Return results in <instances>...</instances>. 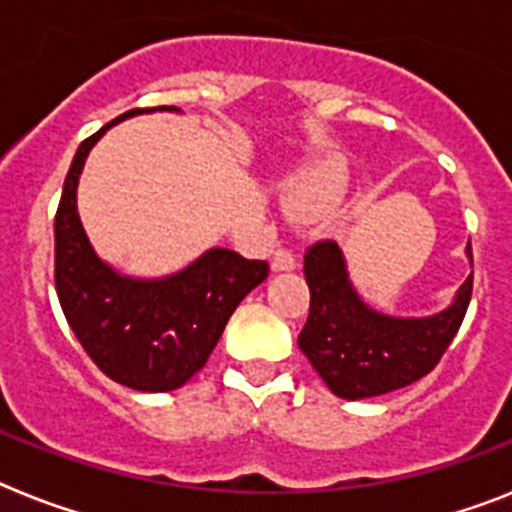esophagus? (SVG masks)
Instances as JSON below:
<instances>
[{"label": "esophagus", "instance_id": "esophagus-1", "mask_svg": "<svg viewBox=\"0 0 512 512\" xmlns=\"http://www.w3.org/2000/svg\"><path fill=\"white\" fill-rule=\"evenodd\" d=\"M295 266V253L287 251V248H279V251H274V256H271V271H292Z\"/></svg>", "mask_w": 512, "mask_h": 512}]
</instances>
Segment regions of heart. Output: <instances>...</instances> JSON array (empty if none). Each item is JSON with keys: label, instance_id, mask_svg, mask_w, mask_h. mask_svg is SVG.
Masks as SVG:
<instances>
[{"label": "heart", "instance_id": "obj_1", "mask_svg": "<svg viewBox=\"0 0 512 512\" xmlns=\"http://www.w3.org/2000/svg\"><path fill=\"white\" fill-rule=\"evenodd\" d=\"M351 187V166L341 153H325L300 166L282 184V205L295 217H323L336 210Z\"/></svg>", "mask_w": 512, "mask_h": 512}]
</instances>
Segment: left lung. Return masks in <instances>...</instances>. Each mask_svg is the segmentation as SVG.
<instances>
[{
  "label": "left lung",
  "mask_w": 512,
  "mask_h": 512,
  "mask_svg": "<svg viewBox=\"0 0 512 512\" xmlns=\"http://www.w3.org/2000/svg\"><path fill=\"white\" fill-rule=\"evenodd\" d=\"M467 259L472 246L467 243ZM310 315L300 351L343 400H364L418 382L441 361L472 300V274L449 307L423 318H397L366 305L348 277L336 241H320L305 253Z\"/></svg>",
  "instance_id": "1"
}]
</instances>
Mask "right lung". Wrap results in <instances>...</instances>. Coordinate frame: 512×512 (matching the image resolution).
I'll list each match as a JSON object with an SVG mask.
<instances>
[{
  "label": "right lung",
  "mask_w": 512,
  "mask_h": 512,
  "mask_svg": "<svg viewBox=\"0 0 512 512\" xmlns=\"http://www.w3.org/2000/svg\"><path fill=\"white\" fill-rule=\"evenodd\" d=\"M143 112L182 110L125 112L84 140L71 161L56 212V292L74 336L107 377L138 392H171L207 364L233 310L264 282L269 264L210 248L174 274L143 279L99 259L76 207L79 176L97 140Z\"/></svg>",
  "instance_id": "right-lung-1"
}]
</instances>
